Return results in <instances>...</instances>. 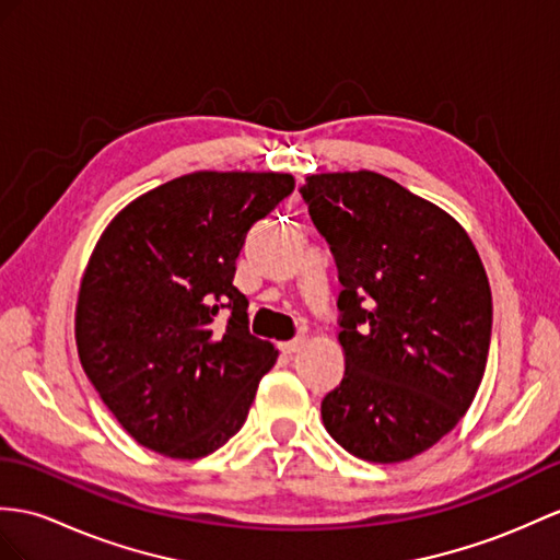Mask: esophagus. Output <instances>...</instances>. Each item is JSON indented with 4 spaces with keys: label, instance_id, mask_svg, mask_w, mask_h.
Returning <instances> with one entry per match:
<instances>
[{
    "label": "esophagus",
    "instance_id": "obj_1",
    "mask_svg": "<svg viewBox=\"0 0 560 560\" xmlns=\"http://www.w3.org/2000/svg\"><path fill=\"white\" fill-rule=\"evenodd\" d=\"M304 342H306V337H304V335H299V337L290 339V342H282V345H280V349H282V353H294V351H299V349L304 347Z\"/></svg>",
    "mask_w": 560,
    "mask_h": 560
}]
</instances>
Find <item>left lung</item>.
<instances>
[{
    "label": "left lung",
    "instance_id": "left-lung-1",
    "mask_svg": "<svg viewBox=\"0 0 560 560\" xmlns=\"http://www.w3.org/2000/svg\"><path fill=\"white\" fill-rule=\"evenodd\" d=\"M330 244L342 292L345 377L325 430L349 454L399 463L468 411L492 339V290L452 215L371 171L320 173L299 189Z\"/></svg>",
    "mask_w": 560,
    "mask_h": 560
}]
</instances>
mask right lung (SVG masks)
<instances>
[{
  "label": "right lung",
  "instance_id": "right-lung-1",
  "mask_svg": "<svg viewBox=\"0 0 560 560\" xmlns=\"http://www.w3.org/2000/svg\"><path fill=\"white\" fill-rule=\"evenodd\" d=\"M288 173H192L122 209L80 284V363L135 442L201 458L247 420L278 359L249 332L237 256L254 223L290 197Z\"/></svg>",
  "mask_w": 560,
  "mask_h": 560
}]
</instances>
